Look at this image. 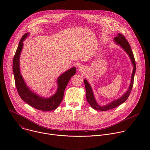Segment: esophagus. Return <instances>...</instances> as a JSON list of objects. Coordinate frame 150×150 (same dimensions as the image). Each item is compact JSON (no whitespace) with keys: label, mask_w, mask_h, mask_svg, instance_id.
Listing matches in <instances>:
<instances>
[{"label":"esophagus","mask_w":150,"mask_h":150,"mask_svg":"<svg viewBox=\"0 0 150 150\" xmlns=\"http://www.w3.org/2000/svg\"><path fill=\"white\" fill-rule=\"evenodd\" d=\"M78 71L80 72H83L85 71V68L84 66L81 65V66H79V67H78Z\"/></svg>","instance_id":"esophagus-1"}]
</instances>
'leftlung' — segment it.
I'll use <instances>...</instances> for the list:
<instances>
[{
	"label": "left lung",
	"instance_id": "left-lung-1",
	"mask_svg": "<svg viewBox=\"0 0 150 150\" xmlns=\"http://www.w3.org/2000/svg\"><path fill=\"white\" fill-rule=\"evenodd\" d=\"M114 41L115 43L117 45H119L122 49H123L125 52L129 56L132 65H133V71L131 75V79L130 82V85L128 88L127 91L120 98L116 99L113 100V101L105 105H101L98 104L95 98L94 93L93 92L92 88L91 87L90 84L87 81V79H84V83H85V90H86V98L87 100L91 105L92 108L96 110H98L100 111H107L112 109H114L116 107L119 106L121 104L123 103L129 96L132 87L134 84V76L136 71V63L135 61V58L134 56L133 52L132 51V49L131 48V46L129 44V42L126 40L125 37L122 35L120 33L117 34V35L114 38Z\"/></svg>",
	"mask_w": 150,
	"mask_h": 150
}]
</instances>
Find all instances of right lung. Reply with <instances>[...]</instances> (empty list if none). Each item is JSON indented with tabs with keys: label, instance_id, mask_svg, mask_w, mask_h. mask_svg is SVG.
Listing matches in <instances>:
<instances>
[{
	"label": "right lung",
	"instance_id": "right-lung-1",
	"mask_svg": "<svg viewBox=\"0 0 150 150\" xmlns=\"http://www.w3.org/2000/svg\"><path fill=\"white\" fill-rule=\"evenodd\" d=\"M29 34V33H27L21 38L13 57L12 69L16 87L21 99L33 108L46 112L53 110L58 108L62 101L67 85L71 77L76 73V68H71L58 77L57 91L51 97L45 98L33 92L27 86L21 75L19 67V58L23 48V41L28 37Z\"/></svg>",
	"mask_w": 150,
	"mask_h": 150
}]
</instances>
